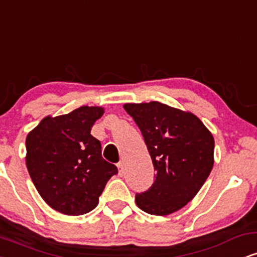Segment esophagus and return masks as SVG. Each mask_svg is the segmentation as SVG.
<instances>
[{
  "label": "esophagus",
  "mask_w": 257,
  "mask_h": 257,
  "mask_svg": "<svg viewBox=\"0 0 257 257\" xmlns=\"http://www.w3.org/2000/svg\"><path fill=\"white\" fill-rule=\"evenodd\" d=\"M117 168H118L119 175H123V174H124V164H123L122 162H119V163L117 164Z\"/></svg>",
  "instance_id": "obj_1"
}]
</instances>
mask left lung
I'll return each instance as SVG.
<instances>
[{"label": "left lung", "instance_id": "1", "mask_svg": "<svg viewBox=\"0 0 257 257\" xmlns=\"http://www.w3.org/2000/svg\"><path fill=\"white\" fill-rule=\"evenodd\" d=\"M123 107L140 129L156 170L151 187L135 194L137 205L151 215L175 213L194 198L213 169V135L197 116L162 102Z\"/></svg>", "mask_w": 257, "mask_h": 257}]
</instances>
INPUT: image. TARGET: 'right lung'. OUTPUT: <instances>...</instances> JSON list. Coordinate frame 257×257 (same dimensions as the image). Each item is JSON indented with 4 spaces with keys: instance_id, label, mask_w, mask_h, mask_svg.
<instances>
[{
    "instance_id": "obj_1",
    "label": "right lung",
    "mask_w": 257,
    "mask_h": 257,
    "mask_svg": "<svg viewBox=\"0 0 257 257\" xmlns=\"http://www.w3.org/2000/svg\"><path fill=\"white\" fill-rule=\"evenodd\" d=\"M104 108L81 106L67 114L46 117L26 138V167L38 193L51 208L82 215L98 204L118 169L101 156L90 134Z\"/></svg>"
}]
</instances>
